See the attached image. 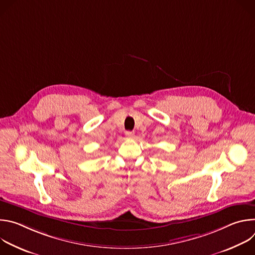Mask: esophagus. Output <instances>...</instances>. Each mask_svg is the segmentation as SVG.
Returning <instances> with one entry per match:
<instances>
[{
    "mask_svg": "<svg viewBox=\"0 0 255 255\" xmlns=\"http://www.w3.org/2000/svg\"><path fill=\"white\" fill-rule=\"evenodd\" d=\"M125 134H126V136H127L128 138H133V137H134V133L131 132V131H127Z\"/></svg>",
    "mask_w": 255,
    "mask_h": 255,
    "instance_id": "obj_1",
    "label": "esophagus"
}]
</instances>
